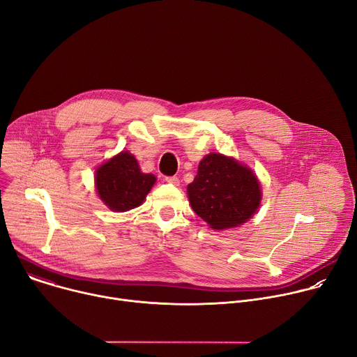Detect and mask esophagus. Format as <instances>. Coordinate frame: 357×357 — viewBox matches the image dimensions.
Wrapping results in <instances>:
<instances>
[{
  "label": "esophagus",
  "instance_id": "34e87169",
  "mask_svg": "<svg viewBox=\"0 0 357 357\" xmlns=\"http://www.w3.org/2000/svg\"><path fill=\"white\" fill-rule=\"evenodd\" d=\"M165 182L178 186V185H179V178H178V176H167V178H165Z\"/></svg>",
  "mask_w": 357,
  "mask_h": 357
}]
</instances>
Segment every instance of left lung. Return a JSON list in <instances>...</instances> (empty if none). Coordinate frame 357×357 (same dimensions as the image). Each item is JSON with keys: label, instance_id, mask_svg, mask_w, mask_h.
I'll list each match as a JSON object with an SVG mask.
<instances>
[{"label": "left lung", "instance_id": "8db88e82", "mask_svg": "<svg viewBox=\"0 0 357 357\" xmlns=\"http://www.w3.org/2000/svg\"><path fill=\"white\" fill-rule=\"evenodd\" d=\"M188 197L199 218L213 230H225L245 223L257 212L261 188L248 167L223 154H209L188 185Z\"/></svg>", "mask_w": 357, "mask_h": 357}]
</instances>
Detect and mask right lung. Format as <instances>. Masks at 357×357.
<instances>
[{
	"mask_svg": "<svg viewBox=\"0 0 357 357\" xmlns=\"http://www.w3.org/2000/svg\"><path fill=\"white\" fill-rule=\"evenodd\" d=\"M155 181L152 174L141 172L135 157L128 151H121L96 169L98 197L113 212L138 208Z\"/></svg>",
	"mask_w": 357,
	"mask_h": 357,
	"instance_id": "obj_1",
	"label": "right lung"
}]
</instances>
